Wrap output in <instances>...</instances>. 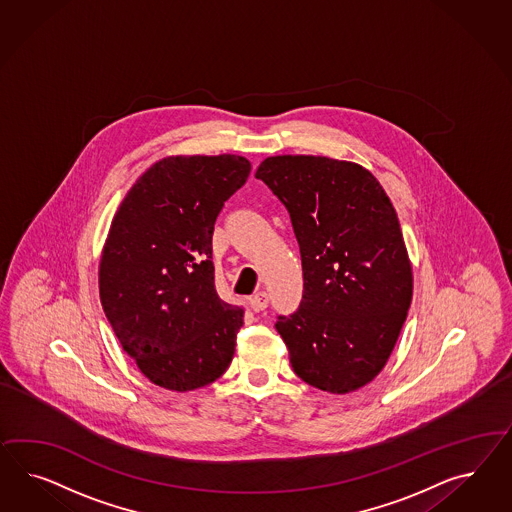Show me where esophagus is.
<instances>
[{"mask_svg": "<svg viewBox=\"0 0 512 512\" xmlns=\"http://www.w3.org/2000/svg\"><path fill=\"white\" fill-rule=\"evenodd\" d=\"M268 306V295L264 291H259L257 295L251 296V308L255 311H263Z\"/></svg>", "mask_w": 512, "mask_h": 512, "instance_id": "esophagus-1", "label": "esophagus"}]
</instances>
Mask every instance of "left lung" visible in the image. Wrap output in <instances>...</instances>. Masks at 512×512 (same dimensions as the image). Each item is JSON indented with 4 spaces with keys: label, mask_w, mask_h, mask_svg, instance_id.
Listing matches in <instances>:
<instances>
[{
    "label": "left lung",
    "mask_w": 512,
    "mask_h": 512,
    "mask_svg": "<svg viewBox=\"0 0 512 512\" xmlns=\"http://www.w3.org/2000/svg\"><path fill=\"white\" fill-rule=\"evenodd\" d=\"M255 178L285 204L300 246L304 295L276 328L296 375L349 394L385 368L413 298V268L383 186L353 161L272 155Z\"/></svg>",
    "instance_id": "1"
}]
</instances>
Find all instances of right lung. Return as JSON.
I'll return each mask as SVG.
<instances>
[{"instance_id":"add662e5","label":"right lung","mask_w":512,"mask_h":512,"mask_svg":"<svg viewBox=\"0 0 512 512\" xmlns=\"http://www.w3.org/2000/svg\"><path fill=\"white\" fill-rule=\"evenodd\" d=\"M249 171L242 155L163 157L112 217L99 298L122 349L157 387H206L233 360L244 310L217 296L212 234Z\"/></svg>"}]
</instances>
